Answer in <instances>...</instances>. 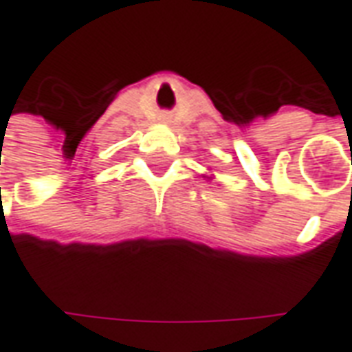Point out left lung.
Instances as JSON below:
<instances>
[{
  "mask_svg": "<svg viewBox=\"0 0 352 352\" xmlns=\"http://www.w3.org/2000/svg\"><path fill=\"white\" fill-rule=\"evenodd\" d=\"M205 178H207V180H212V176H205Z\"/></svg>",
  "mask_w": 352,
  "mask_h": 352,
  "instance_id": "left-lung-1",
  "label": "left lung"
}]
</instances>
